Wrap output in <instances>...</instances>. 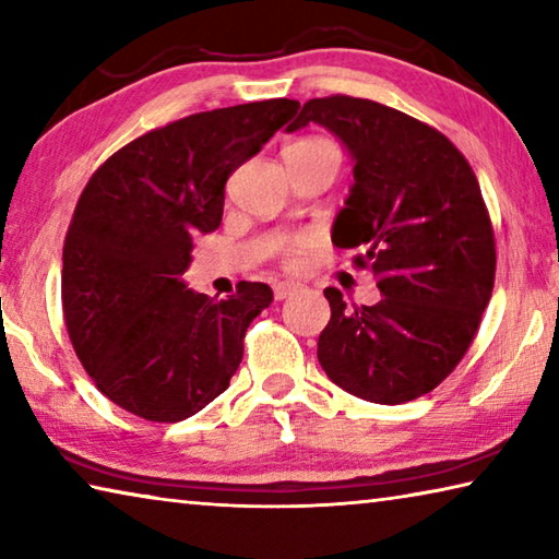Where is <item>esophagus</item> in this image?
<instances>
[{"instance_id": "esophagus-1", "label": "esophagus", "mask_w": 559, "mask_h": 559, "mask_svg": "<svg viewBox=\"0 0 559 559\" xmlns=\"http://www.w3.org/2000/svg\"><path fill=\"white\" fill-rule=\"evenodd\" d=\"M300 286L296 281H278L276 286H273V296H276V300H286L290 298L293 293H296Z\"/></svg>"}]
</instances>
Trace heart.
Here are the masks:
<instances>
[{
    "label": "heart",
    "mask_w": 559,
    "mask_h": 559,
    "mask_svg": "<svg viewBox=\"0 0 559 559\" xmlns=\"http://www.w3.org/2000/svg\"><path fill=\"white\" fill-rule=\"evenodd\" d=\"M330 145L328 140H320V138H306V140H296V143L288 145L286 150H313V147H325Z\"/></svg>",
    "instance_id": "heart-1"
}]
</instances>
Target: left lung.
<instances>
[{"label": "left lung", "mask_w": 559, "mask_h": 559, "mask_svg": "<svg viewBox=\"0 0 559 559\" xmlns=\"http://www.w3.org/2000/svg\"><path fill=\"white\" fill-rule=\"evenodd\" d=\"M308 122L333 132L353 159L333 243L362 249L355 263L382 293L374 306L347 308L325 288L318 362L359 400L412 402L461 362L493 293L496 241L478 179L449 138L382 103L313 98L286 132Z\"/></svg>", "instance_id": "left-lung-1"}]
</instances>
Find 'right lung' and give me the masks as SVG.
<instances>
[{
  "mask_svg": "<svg viewBox=\"0 0 559 559\" xmlns=\"http://www.w3.org/2000/svg\"><path fill=\"white\" fill-rule=\"evenodd\" d=\"M298 100L216 108L145 132L88 179L63 243L66 328L98 390L147 421L214 402L243 357L266 283L216 300L187 288L192 241L219 229L224 185L296 116Z\"/></svg>",
  "mask_w": 559,
  "mask_h": 559,
  "instance_id": "add662e5",
  "label": "right lung"
}]
</instances>
